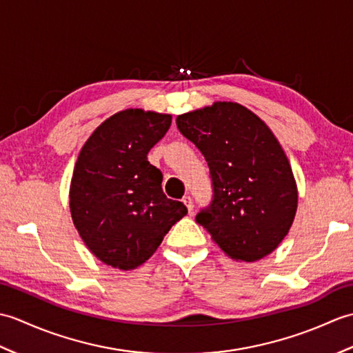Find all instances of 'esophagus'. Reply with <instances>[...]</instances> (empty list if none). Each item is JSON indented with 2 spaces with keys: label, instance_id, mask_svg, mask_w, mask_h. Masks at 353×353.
I'll return each mask as SVG.
<instances>
[{
  "label": "esophagus",
  "instance_id": "obj_1",
  "mask_svg": "<svg viewBox=\"0 0 353 353\" xmlns=\"http://www.w3.org/2000/svg\"><path fill=\"white\" fill-rule=\"evenodd\" d=\"M182 201L185 203V206L188 208V211H190V214L192 212V209H194V203H192V199L190 197V196H185L183 199H182Z\"/></svg>",
  "mask_w": 353,
  "mask_h": 353
}]
</instances>
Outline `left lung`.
<instances>
[{"instance_id": "left-lung-1", "label": "left lung", "mask_w": 353, "mask_h": 353, "mask_svg": "<svg viewBox=\"0 0 353 353\" xmlns=\"http://www.w3.org/2000/svg\"><path fill=\"white\" fill-rule=\"evenodd\" d=\"M176 124L211 171L214 200L197 223L232 259L254 262L272 253L294 221L297 185L270 127L234 101L186 112Z\"/></svg>"}]
</instances>
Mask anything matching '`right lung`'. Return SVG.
I'll list each match as a JSON object with an SVG mask.
<instances>
[{
  "instance_id": "obj_1",
  "label": "right lung",
  "mask_w": 353,
  "mask_h": 353,
  "mask_svg": "<svg viewBox=\"0 0 353 353\" xmlns=\"http://www.w3.org/2000/svg\"><path fill=\"white\" fill-rule=\"evenodd\" d=\"M171 115L125 109L103 121L81 147L70 186L79 235L95 258L133 270L152 256L172 224L188 214L162 191V172L147 154Z\"/></svg>"
}]
</instances>
